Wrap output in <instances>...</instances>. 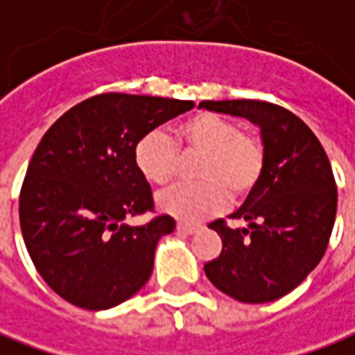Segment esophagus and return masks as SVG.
<instances>
[{
	"mask_svg": "<svg viewBox=\"0 0 355 355\" xmlns=\"http://www.w3.org/2000/svg\"><path fill=\"white\" fill-rule=\"evenodd\" d=\"M198 230H200V226H193V224H184V223L177 224L178 234H186V236H192V234H196Z\"/></svg>",
	"mask_w": 355,
	"mask_h": 355,
	"instance_id": "obj_1",
	"label": "esophagus"
}]
</instances>
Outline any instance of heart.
Here are the masks:
<instances>
[{
	"mask_svg": "<svg viewBox=\"0 0 355 355\" xmlns=\"http://www.w3.org/2000/svg\"><path fill=\"white\" fill-rule=\"evenodd\" d=\"M200 154L193 177L200 182L177 184L157 196L163 213L196 223L241 200L259 184L266 154L259 137L239 131L230 117L200 112L178 125L175 140L167 132L150 131L135 146V163L154 184H167L180 169V154Z\"/></svg>",
	"mask_w": 355,
	"mask_h": 355,
	"instance_id": "heart-1",
	"label": "heart"
}]
</instances>
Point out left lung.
Returning a JSON list of instances; mask_svg holds the SVG:
<instances>
[{
	"mask_svg": "<svg viewBox=\"0 0 355 355\" xmlns=\"http://www.w3.org/2000/svg\"><path fill=\"white\" fill-rule=\"evenodd\" d=\"M200 108L245 117L261 129L264 173L230 218L209 224L223 251L205 275L224 295L247 304L285 297L304 282L327 249L336 215V186L318 137L289 110L264 101H203Z\"/></svg>",
	"mask_w": 355,
	"mask_h": 355,
	"instance_id": "8db88e82",
	"label": "left lung"
}]
</instances>
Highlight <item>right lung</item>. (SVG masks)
<instances>
[{
    "instance_id": "1",
    "label": "right lung",
    "mask_w": 355,
    "mask_h": 355,
    "mask_svg": "<svg viewBox=\"0 0 355 355\" xmlns=\"http://www.w3.org/2000/svg\"><path fill=\"white\" fill-rule=\"evenodd\" d=\"M192 101L104 93L80 102L43 135L20 190V228L30 259L58 297L108 310L144 287L169 215L144 226L125 216L154 209L135 146Z\"/></svg>"
}]
</instances>
